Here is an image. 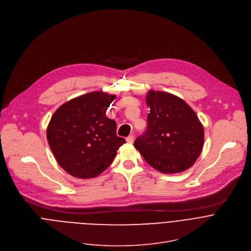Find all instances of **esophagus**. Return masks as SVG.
I'll list each match as a JSON object with an SVG mask.
<instances>
[{
	"label": "esophagus",
	"instance_id": "esophagus-1",
	"mask_svg": "<svg viewBox=\"0 0 251 251\" xmlns=\"http://www.w3.org/2000/svg\"><path fill=\"white\" fill-rule=\"evenodd\" d=\"M126 141H127V143H129V144H133V143H134V136H133V135H130L129 137H127Z\"/></svg>",
	"mask_w": 251,
	"mask_h": 251
}]
</instances>
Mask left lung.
Here are the masks:
<instances>
[{
  "label": "left lung",
  "instance_id": "obj_1",
  "mask_svg": "<svg viewBox=\"0 0 251 251\" xmlns=\"http://www.w3.org/2000/svg\"><path fill=\"white\" fill-rule=\"evenodd\" d=\"M148 128L134 143L144 159L164 174L183 172L194 165L204 141L203 127L191 106L165 92L150 91Z\"/></svg>",
  "mask_w": 251,
  "mask_h": 251
}]
</instances>
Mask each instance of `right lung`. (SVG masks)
I'll list each match as a JSON object with an SVG mask.
<instances>
[{
  "label": "right lung",
  "mask_w": 251,
  "mask_h": 251,
  "mask_svg": "<svg viewBox=\"0 0 251 251\" xmlns=\"http://www.w3.org/2000/svg\"><path fill=\"white\" fill-rule=\"evenodd\" d=\"M115 98L89 93L63 103L51 116L47 129L49 146L68 174L80 179L100 175L126 143L116 135V122L105 115Z\"/></svg>",
  "instance_id": "1"
}]
</instances>
